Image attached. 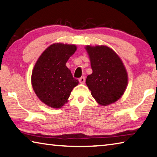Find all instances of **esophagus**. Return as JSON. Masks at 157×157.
<instances>
[{"label":"esophagus","mask_w":157,"mask_h":157,"mask_svg":"<svg viewBox=\"0 0 157 157\" xmlns=\"http://www.w3.org/2000/svg\"><path fill=\"white\" fill-rule=\"evenodd\" d=\"M85 81H86V78H85L84 76H82L80 78H79V82H80V83L84 84Z\"/></svg>","instance_id":"obj_1"}]
</instances>
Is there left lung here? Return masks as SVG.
<instances>
[{"label": "left lung", "instance_id": "obj_1", "mask_svg": "<svg viewBox=\"0 0 157 157\" xmlns=\"http://www.w3.org/2000/svg\"><path fill=\"white\" fill-rule=\"evenodd\" d=\"M85 48L92 70L86 82L92 96L101 105L115 103L128 86V72L122 60L106 45H87Z\"/></svg>", "mask_w": 157, "mask_h": 157}]
</instances>
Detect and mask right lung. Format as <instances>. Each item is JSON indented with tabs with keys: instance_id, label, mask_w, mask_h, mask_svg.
<instances>
[{
	"instance_id": "obj_1",
	"label": "right lung",
	"mask_w": 157,
	"mask_h": 157,
	"mask_svg": "<svg viewBox=\"0 0 157 157\" xmlns=\"http://www.w3.org/2000/svg\"><path fill=\"white\" fill-rule=\"evenodd\" d=\"M76 49L75 45L55 43L41 54L35 63L31 77L33 90L38 98L50 108H62L78 84L65 65Z\"/></svg>"
}]
</instances>
